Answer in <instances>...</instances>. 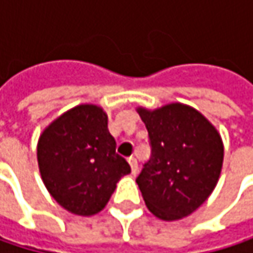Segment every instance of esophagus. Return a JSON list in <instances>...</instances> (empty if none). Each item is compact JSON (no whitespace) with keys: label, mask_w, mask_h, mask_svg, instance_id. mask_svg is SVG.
<instances>
[{"label":"esophagus","mask_w":253,"mask_h":253,"mask_svg":"<svg viewBox=\"0 0 253 253\" xmlns=\"http://www.w3.org/2000/svg\"><path fill=\"white\" fill-rule=\"evenodd\" d=\"M127 161H128V164H130V167H131V173H133V174H137L139 167H137V161H136V158H134V157H128V158H127Z\"/></svg>","instance_id":"obj_1"}]
</instances>
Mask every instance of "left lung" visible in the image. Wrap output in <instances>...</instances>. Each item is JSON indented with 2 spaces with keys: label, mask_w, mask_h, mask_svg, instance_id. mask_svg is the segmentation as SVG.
<instances>
[{
  "label": "left lung",
  "mask_w": 253,
  "mask_h": 253,
  "mask_svg": "<svg viewBox=\"0 0 253 253\" xmlns=\"http://www.w3.org/2000/svg\"><path fill=\"white\" fill-rule=\"evenodd\" d=\"M148 128L151 157L136 178L148 210L161 220L192 214L214 190L223 166V142L201 113L170 104L139 108Z\"/></svg>",
  "instance_id": "left-lung-1"
}]
</instances>
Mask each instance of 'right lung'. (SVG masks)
Masks as SVG:
<instances>
[{"mask_svg": "<svg viewBox=\"0 0 253 253\" xmlns=\"http://www.w3.org/2000/svg\"><path fill=\"white\" fill-rule=\"evenodd\" d=\"M116 146L99 107L79 105L58 117L38 142L39 171L51 196L77 215L99 212L130 173Z\"/></svg>", "mask_w": 253, "mask_h": 253, "instance_id": "obj_1", "label": "right lung"}]
</instances>
